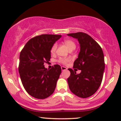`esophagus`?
I'll list each match as a JSON object with an SVG mask.
<instances>
[{
  "mask_svg": "<svg viewBox=\"0 0 121 121\" xmlns=\"http://www.w3.org/2000/svg\"><path fill=\"white\" fill-rule=\"evenodd\" d=\"M61 70H62V71H64V70H67V68L65 66H61Z\"/></svg>",
  "mask_w": 121,
  "mask_h": 121,
  "instance_id": "34e87169",
  "label": "esophagus"
}]
</instances>
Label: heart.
I'll return each mask as SVG.
<instances>
[{
    "mask_svg": "<svg viewBox=\"0 0 121 121\" xmlns=\"http://www.w3.org/2000/svg\"><path fill=\"white\" fill-rule=\"evenodd\" d=\"M64 43L66 45V46L68 47V48L69 51H72L74 50L76 48V44L74 41L70 39H65L64 41ZM56 48H57V45L56 43L53 44L52 46L51 47L50 52L52 54H54L55 53ZM70 61V59L68 58H60L58 60V62L60 63H61L63 64H66L68 62Z\"/></svg>",
    "mask_w": 121,
    "mask_h": 121,
    "instance_id": "heart-1",
    "label": "heart"
}]
</instances>
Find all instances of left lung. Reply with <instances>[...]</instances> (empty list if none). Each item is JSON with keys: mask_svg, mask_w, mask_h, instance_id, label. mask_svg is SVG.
Segmentation results:
<instances>
[{"mask_svg": "<svg viewBox=\"0 0 121 121\" xmlns=\"http://www.w3.org/2000/svg\"><path fill=\"white\" fill-rule=\"evenodd\" d=\"M68 36L78 39L80 51L74 62L73 69H69L68 78L70 90L78 97L85 98L94 94L103 79L105 64L104 54L100 45L89 35L83 32L69 33ZM81 70L77 74L76 71Z\"/></svg>", "mask_w": 121, "mask_h": 121, "instance_id": "left-lung-1", "label": "left lung"}]
</instances>
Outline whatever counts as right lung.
Masks as SVG:
<instances>
[{"label": "right lung", "mask_w": 121, "mask_h": 121, "mask_svg": "<svg viewBox=\"0 0 121 121\" xmlns=\"http://www.w3.org/2000/svg\"><path fill=\"white\" fill-rule=\"evenodd\" d=\"M61 37L37 36L27 42L20 53L18 70L21 82L27 92L35 98L45 99L54 92L61 66L56 64L47 69L44 64L50 61L51 47Z\"/></svg>", "instance_id": "1"}]
</instances>
